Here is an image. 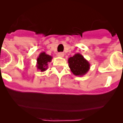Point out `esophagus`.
<instances>
[{"instance_id": "34e87169", "label": "esophagus", "mask_w": 123, "mask_h": 123, "mask_svg": "<svg viewBox=\"0 0 123 123\" xmlns=\"http://www.w3.org/2000/svg\"><path fill=\"white\" fill-rule=\"evenodd\" d=\"M58 56L61 57V58H63V57L64 56V53H62V52H59V53H58Z\"/></svg>"}]
</instances>
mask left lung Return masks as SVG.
<instances>
[{
    "mask_svg": "<svg viewBox=\"0 0 123 123\" xmlns=\"http://www.w3.org/2000/svg\"><path fill=\"white\" fill-rule=\"evenodd\" d=\"M69 67L73 74L77 76L85 75L90 69V64L80 54H75L68 58Z\"/></svg>",
    "mask_w": 123,
    "mask_h": 123,
    "instance_id": "1",
    "label": "left lung"
}]
</instances>
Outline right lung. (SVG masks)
Returning <instances> with one entry per match:
<instances>
[{
    "label": "right lung",
    "instance_id": "1",
    "mask_svg": "<svg viewBox=\"0 0 123 123\" xmlns=\"http://www.w3.org/2000/svg\"><path fill=\"white\" fill-rule=\"evenodd\" d=\"M52 56L46 54L45 52L40 53L37 59V68L41 72L46 70L48 68V63L52 61Z\"/></svg>",
    "mask_w": 123,
    "mask_h": 123
}]
</instances>
